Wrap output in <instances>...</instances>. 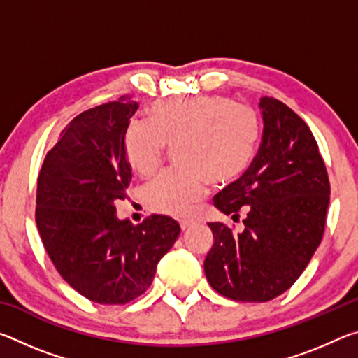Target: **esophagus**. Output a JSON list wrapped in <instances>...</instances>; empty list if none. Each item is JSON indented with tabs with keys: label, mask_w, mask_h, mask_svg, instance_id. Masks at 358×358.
<instances>
[{
	"label": "esophagus",
	"mask_w": 358,
	"mask_h": 358,
	"mask_svg": "<svg viewBox=\"0 0 358 358\" xmlns=\"http://www.w3.org/2000/svg\"><path fill=\"white\" fill-rule=\"evenodd\" d=\"M192 226H196V222H194V221H181L180 222L181 230H187V229H191Z\"/></svg>",
	"instance_id": "1"
}]
</instances>
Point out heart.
<instances>
[{"label": "heart", "mask_w": 358, "mask_h": 358, "mask_svg": "<svg viewBox=\"0 0 358 358\" xmlns=\"http://www.w3.org/2000/svg\"><path fill=\"white\" fill-rule=\"evenodd\" d=\"M148 123L131 121L123 136L132 171L150 177L159 169L166 148L178 169L145 186L143 201L151 211L185 216L202 201L207 183L226 186L250 166L259 141V117L252 108L226 96H196L157 101L148 107Z\"/></svg>", "instance_id": "obj_1"}]
</instances>
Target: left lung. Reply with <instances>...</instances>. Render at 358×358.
I'll return each mask as SVG.
<instances>
[{
    "instance_id": "8db88e82",
    "label": "left lung",
    "mask_w": 358,
    "mask_h": 358,
    "mask_svg": "<svg viewBox=\"0 0 358 358\" xmlns=\"http://www.w3.org/2000/svg\"><path fill=\"white\" fill-rule=\"evenodd\" d=\"M262 142L241 177L215 196V207L240 220L234 234L208 222L213 246L203 262L210 286L237 301H268L292 286L322 240L330 183L313 132L292 108L262 98Z\"/></svg>"
}]
</instances>
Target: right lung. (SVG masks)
Returning a JSON list of instances; mask_svg holds the SVG:
<instances>
[{
	"label": "right lung",
	"instance_id": "add662e5",
	"mask_svg": "<svg viewBox=\"0 0 358 358\" xmlns=\"http://www.w3.org/2000/svg\"><path fill=\"white\" fill-rule=\"evenodd\" d=\"M138 104L129 96L71 121L42 162L36 226L63 280L85 299L124 305L151 286L180 226L153 215L138 226L118 220L132 172L123 136Z\"/></svg>",
	"mask_w": 358,
	"mask_h": 358
}]
</instances>
